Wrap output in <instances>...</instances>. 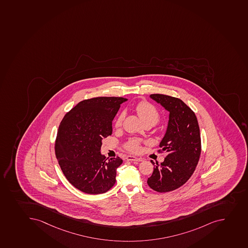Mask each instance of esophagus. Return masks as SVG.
Instances as JSON below:
<instances>
[{
    "label": "esophagus",
    "mask_w": 248,
    "mask_h": 248,
    "mask_svg": "<svg viewBox=\"0 0 248 248\" xmlns=\"http://www.w3.org/2000/svg\"><path fill=\"white\" fill-rule=\"evenodd\" d=\"M126 159L128 161H137V162H141L142 161V158H141V157H136L134 156H130V155L126 156Z\"/></svg>",
    "instance_id": "34e87169"
}]
</instances>
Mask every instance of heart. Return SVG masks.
<instances>
[{"mask_svg": "<svg viewBox=\"0 0 248 248\" xmlns=\"http://www.w3.org/2000/svg\"><path fill=\"white\" fill-rule=\"evenodd\" d=\"M134 111L136 112L137 115L139 116V118L141 119V122L144 124L146 123H151L155 125L156 123L159 121L160 113L157 110V108L151 104L150 102H140L134 107ZM124 114L121 113L118 114L116 118L114 125L115 127H120L123 125V120H124ZM141 141L140 139H130L125 142L124 145L125 150L132 152V153H139L141 151Z\"/></svg>", "mask_w": 248, "mask_h": 248, "instance_id": "b5f03b06", "label": "heart"}]
</instances>
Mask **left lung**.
<instances>
[{
	"label": "left lung",
	"mask_w": 248,
	"mask_h": 248,
	"mask_svg": "<svg viewBox=\"0 0 248 248\" xmlns=\"http://www.w3.org/2000/svg\"><path fill=\"white\" fill-rule=\"evenodd\" d=\"M151 97L170 115L167 133L160 142L162 150L158 151L167 152V157L154 166L147 184L157 192H169L184 185L195 172L201 155L200 130L195 113L182 100L159 93Z\"/></svg>",
	"instance_id": "obj_1"
}]
</instances>
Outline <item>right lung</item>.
Masks as SVG:
<instances>
[{"label":"right lung","instance_id":"right-lung-1","mask_svg":"<svg viewBox=\"0 0 248 248\" xmlns=\"http://www.w3.org/2000/svg\"><path fill=\"white\" fill-rule=\"evenodd\" d=\"M121 97L83 100L65 114L58 128L55 155L65 178L74 187L90 195L106 193L116 182L120 157L106 158L100 152L103 139L112 134V121Z\"/></svg>","mask_w":248,"mask_h":248}]
</instances>
